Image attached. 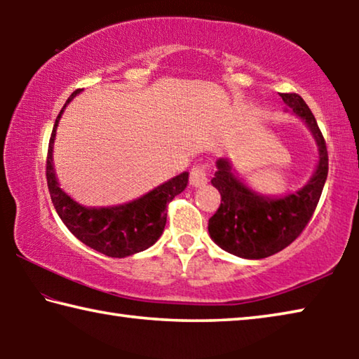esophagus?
I'll return each mask as SVG.
<instances>
[{"mask_svg": "<svg viewBox=\"0 0 359 359\" xmlns=\"http://www.w3.org/2000/svg\"><path fill=\"white\" fill-rule=\"evenodd\" d=\"M209 182L208 166H194L190 172V184L193 187H204Z\"/></svg>", "mask_w": 359, "mask_h": 359, "instance_id": "34e87169", "label": "esophagus"}]
</instances>
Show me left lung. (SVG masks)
Returning a JSON list of instances; mask_svg holds the SVG:
<instances>
[{
  "label": "left lung",
  "instance_id": "8db88e82",
  "mask_svg": "<svg viewBox=\"0 0 359 359\" xmlns=\"http://www.w3.org/2000/svg\"><path fill=\"white\" fill-rule=\"evenodd\" d=\"M288 109L301 118L318 147V163L307 184L282 196L258 193L242 180L228 158L217 160L212 185L222 194V204L209 218V234L224 252L245 259H261L283 250L313 215L327 177V151L313 114L299 95L282 93Z\"/></svg>",
  "mask_w": 359,
  "mask_h": 359
}]
</instances>
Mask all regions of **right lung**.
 <instances>
[{
    "mask_svg": "<svg viewBox=\"0 0 359 359\" xmlns=\"http://www.w3.org/2000/svg\"><path fill=\"white\" fill-rule=\"evenodd\" d=\"M76 90L53 125V131L48 142L47 155V185L57 214L62 218L76 238L93 250L106 257L125 258L147 250L160 239L166 226L168 203L185 190L188 185V172H182L158 185L154 190L142 194L125 204L107 205V208H87L74 201L68 193L60 188L55 166H53V144H55L57 128L66 106L81 93Z\"/></svg>",
    "mask_w": 359,
    "mask_h": 359,
    "instance_id": "1",
    "label": "right lung"
}]
</instances>
